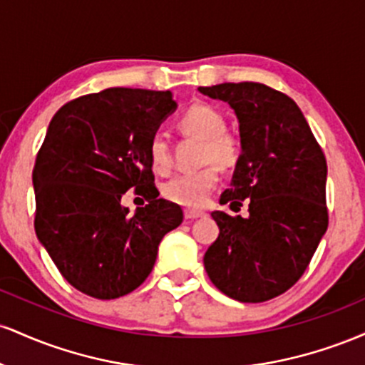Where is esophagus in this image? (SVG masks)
<instances>
[{"label": "esophagus", "instance_id": "obj_1", "mask_svg": "<svg viewBox=\"0 0 365 365\" xmlns=\"http://www.w3.org/2000/svg\"><path fill=\"white\" fill-rule=\"evenodd\" d=\"M204 212L197 211V209H185V217L187 220H197V217H202Z\"/></svg>", "mask_w": 365, "mask_h": 365}]
</instances>
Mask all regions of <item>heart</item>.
Listing matches in <instances>:
<instances>
[{"instance_id": "1", "label": "heart", "mask_w": 365, "mask_h": 365, "mask_svg": "<svg viewBox=\"0 0 365 365\" xmlns=\"http://www.w3.org/2000/svg\"><path fill=\"white\" fill-rule=\"evenodd\" d=\"M178 128L187 135H194L204 142L200 159L209 165L204 168L180 173L163 185V195L171 202L185 207H200L220 182L216 165L230 168L240 156V140L226 132L225 118L215 106L197 103L188 106L178 118ZM149 161L154 171L166 173L171 168L170 144L161 133H156L149 142ZM215 165H212V163Z\"/></svg>"}]
</instances>
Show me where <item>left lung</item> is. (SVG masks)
Here are the masks:
<instances>
[{
  "instance_id": "1",
  "label": "left lung",
  "mask_w": 365,
  "mask_h": 365,
  "mask_svg": "<svg viewBox=\"0 0 365 365\" xmlns=\"http://www.w3.org/2000/svg\"><path fill=\"white\" fill-rule=\"evenodd\" d=\"M230 104L242 154L220 202L249 216L212 212L220 235L204 255L217 290L238 302H266L292 288L328 230L326 158L293 99L257 82L199 87Z\"/></svg>"
}]
</instances>
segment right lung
I'll use <instances>...</instances> for the list:
<instances>
[{"mask_svg":"<svg viewBox=\"0 0 365 365\" xmlns=\"http://www.w3.org/2000/svg\"><path fill=\"white\" fill-rule=\"evenodd\" d=\"M177 110L170 91L111 87L66 103L37 153L36 235L63 278L94 299L127 295L145 282L159 242L183 221L159 199L149 142ZM130 187L148 204L120 206Z\"/></svg>","mask_w":365,"mask_h":365,"instance_id":"right-lung-1","label":"right lung"}]
</instances>
